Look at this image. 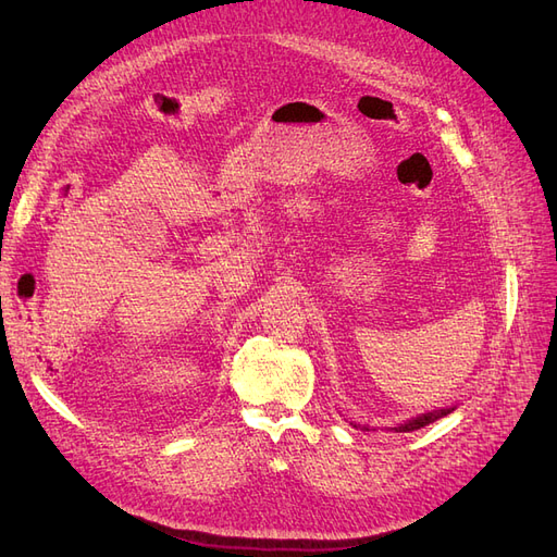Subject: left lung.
Masks as SVG:
<instances>
[{"label": "left lung", "mask_w": 557, "mask_h": 557, "mask_svg": "<svg viewBox=\"0 0 557 557\" xmlns=\"http://www.w3.org/2000/svg\"><path fill=\"white\" fill-rule=\"evenodd\" d=\"M450 411H453V409H442V411H434V413H425V416H420V418H416V420H409V423H404L401 428H397V432H413V430H420V428H425V425L434 423L436 418L448 416Z\"/></svg>", "instance_id": "left-lung-1"}]
</instances>
